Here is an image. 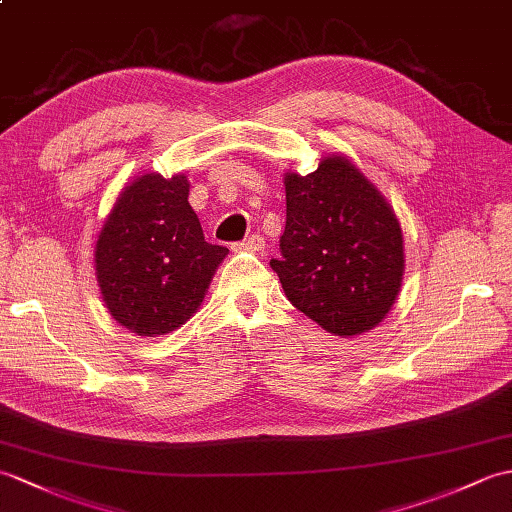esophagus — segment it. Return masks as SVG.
Here are the masks:
<instances>
[{
    "mask_svg": "<svg viewBox=\"0 0 512 512\" xmlns=\"http://www.w3.org/2000/svg\"><path fill=\"white\" fill-rule=\"evenodd\" d=\"M264 246H266V244H264V237L257 235V233L248 235L246 240H242V242L233 244L235 251H251V253H259V251H264Z\"/></svg>",
    "mask_w": 512,
    "mask_h": 512,
    "instance_id": "34e87169",
    "label": "esophagus"
}]
</instances>
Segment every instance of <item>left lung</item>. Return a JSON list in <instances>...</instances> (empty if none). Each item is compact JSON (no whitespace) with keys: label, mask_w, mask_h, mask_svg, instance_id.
Wrapping results in <instances>:
<instances>
[{"label":"left lung","mask_w":512,"mask_h":512,"mask_svg":"<svg viewBox=\"0 0 512 512\" xmlns=\"http://www.w3.org/2000/svg\"><path fill=\"white\" fill-rule=\"evenodd\" d=\"M281 257L270 259L288 301L334 336L377 327L401 290L403 235L382 192L329 154L301 176L288 172Z\"/></svg>","instance_id":"1"}]
</instances>
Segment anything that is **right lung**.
I'll list each match as a JSON object with an SVG mask.
<instances>
[{"label": "right lung", "mask_w": 512, "mask_h": 512, "mask_svg": "<svg viewBox=\"0 0 512 512\" xmlns=\"http://www.w3.org/2000/svg\"><path fill=\"white\" fill-rule=\"evenodd\" d=\"M183 174L128 183L95 242V277L111 316L137 336H163L200 307L229 248L209 244Z\"/></svg>", "instance_id": "add662e5"}]
</instances>
